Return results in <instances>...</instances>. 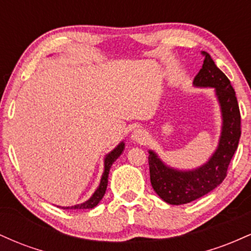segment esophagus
I'll return each mask as SVG.
<instances>
[{
    "mask_svg": "<svg viewBox=\"0 0 251 251\" xmlns=\"http://www.w3.org/2000/svg\"><path fill=\"white\" fill-rule=\"evenodd\" d=\"M131 138L135 143H139V144L146 143V140H148V132H146L145 129L138 127L134 129L133 133L131 135Z\"/></svg>",
    "mask_w": 251,
    "mask_h": 251,
    "instance_id": "esophagus-1",
    "label": "esophagus"
}]
</instances>
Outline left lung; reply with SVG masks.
Segmentation results:
<instances>
[{"mask_svg":"<svg viewBox=\"0 0 251 251\" xmlns=\"http://www.w3.org/2000/svg\"><path fill=\"white\" fill-rule=\"evenodd\" d=\"M203 66L194 79V86L215 89L222 116L217 149L208 162L192 170L169 166L153 150H149L152 188L164 201L172 205L190 203L217 188L226 177L227 166L240 142L241 114L234 88L211 56L206 51H203Z\"/></svg>","mask_w":251,"mask_h":251,"instance_id":"1","label":"left lung"}]
</instances>
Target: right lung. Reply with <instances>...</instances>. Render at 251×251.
<instances>
[{
  "label": "right lung",
  "mask_w": 251,
  "mask_h": 251,
  "mask_svg": "<svg viewBox=\"0 0 251 251\" xmlns=\"http://www.w3.org/2000/svg\"><path fill=\"white\" fill-rule=\"evenodd\" d=\"M125 150V143L122 142L117 145V148H114L111 152H108L107 154L105 155V159H103V172L101 176V179H100V184L98 186L94 194L91 196V198L87 200L83 203L76 204V205L72 206H60L61 209L65 210H82V209H93L96 208L98 204L100 203V201L102 200L103 195H105L106 189H107V183H108V174L109 170H111L112 164H113L118 158L122 155V153Z\"/></svg>",
  "instance_id": "add662e5"
}]
</instances>
